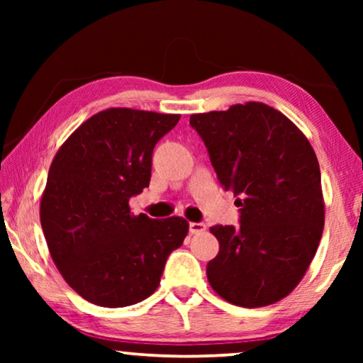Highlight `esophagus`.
<instances>
[{
  "instance_id": "1",
  "label": "esophagus",
  "mask_w": 363,
  "mask_h": 363,
  "mask_svg": "<svg viewBox=\"0 0 363 363\" xmlns=\"http://www.w3.org/2000/svg\"><path fill=\"white\" fill-rule=\"evenodd\" d=\"M189 230L190 233H200V232H205L206 230V225L203 223H190L189 224Z\"/></svg>"
}]
</instances>
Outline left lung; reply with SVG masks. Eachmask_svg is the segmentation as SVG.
Instances as JSON below:
<instances>
[{
  "label": "left lung",
  "mask_w": 363,
  "mask_h": 363,
  "mask_svg": "<svg viewBox=\"0 0 363 363\" xmlns=\"http://www.w3.org/2000/svg\"><path fill=\"white\" fill-rule=\"evenodd\" d=\"M240 227L214 225L206 277L227 303L264 307L288 296L314 259L325 224L320 167L303 131L262 102L190 115Z\"/></svg>",
  "instance_id": "obj_1"
}]
</instances>
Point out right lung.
Instances as JSON below:
<instances>
[{
	"mask_svg": "<svg viewBox=\"0 0 363 363\" xmlns=\"http://www.w3.org/2000/svg\"><path fill=\"white\" fill-rule=\"evenodd\" d=\"M181 115L112 107L60 145L40 201V220L60 275L102 307L140 303L157 290L169 253L189 232L184 218L134 216L149 187L153 147Z\"/></svg>",
	"mask_w": 363,
	"mask_h": 363,
	"instance_id": "1",
	"label": "right lung"
}]
</instances>
